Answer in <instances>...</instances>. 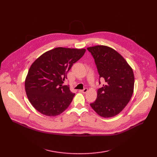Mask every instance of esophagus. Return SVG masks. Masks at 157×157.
<instances>
[{"label":"esophagus","mask_w":157,"mask_h":157,"mask_svg":"<svg viewBox=\"0 0 157 157\" xmlns=\"http://www.w3.org/2000/svg\"><path fill=\"white\" fill-rule=\"evenodd\" d=\"M80 92H81V93H83V94H85V93H86V92H88V88H84L83 90H80Z\"/></svg>","instance_id":"obj_1"}]
</instances>
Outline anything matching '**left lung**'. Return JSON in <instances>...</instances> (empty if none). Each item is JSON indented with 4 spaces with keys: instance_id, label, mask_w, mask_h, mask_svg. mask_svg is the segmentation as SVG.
<instances>
[{
    "instance_id": "left-lung-1",
    "label": "left lung",
    "mask_w": 157,
    "mask_h": 157,
    "mask_svg": "<svg viewBox=\"0 0 157 157\" xmlns=\"http://www.w3.org/2000/svg\"><path fill=\"white\" fill-rule=\"evenodd\" d=\"M94 59L100 79L105 84L97 90L95 101L90 104L101 117L110 118L119 114L132 96L133 71L123 57L111 48L95 46L87 48Z\"/></svg>"
}]
</instances>
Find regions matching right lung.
Returning a JSON list of instances; mask_svg holds the SVG:
<instances>
[{
  "instance_id": "1",
  "label": "right lung",
  "mask_w": 157,
  "mask_h": 157,
  "mask_svg": "<svg viewBox=\"0 0 157 157\" xmlns=\"http://www.w3.org/2000/svg\"><path fill=\"white\" fill-rule=\"evenodd\" d=\"M85 49L56 48L32 64L25 82L27 97L33 107L48 117L63 113L75 95L69 85H63L74 63L83 56Z\"/></svg>"
}]
</instances>
